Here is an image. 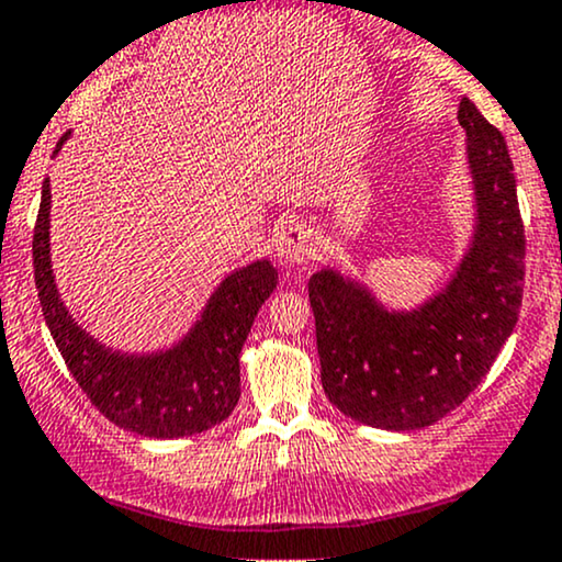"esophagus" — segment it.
<instances>
[{"instance_id":"1","label":"esophagus","mask_w":562,"mask_h":562,"mask_svg":"<svg viewBox=\"0 0 562 562\" xmlns=\"http://www.w3.org/2000/svg\"><path fill=\"white\" fill-rule=\"evenodd\" d=\"M317 248H314V237L303 224H290L277 237V256L285 263H306L314 259Z\"/></svg>"}]
</instances>
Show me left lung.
I'll return each mask as SVG.
<instances>
[{
    "mask_svg": "<svg viewBox=\"0 0 562 562\" xmlns=\"http://www.w3.org/2000/svg\"><path fill=\"white\" fill-rule=\"evenodd\" d=\"M475 227L447 288L417 308H385L370 288L322 269L308 280L322 389L351 420L417 430L479 389L513 335L524 299L526 235L507 142L462 97Z\"/></svg>",
    "mask_w": 562,
    "mask_h": 562,
    "instance_id": "left-lung-1",
    "label": "left lung"
}]
</instances>
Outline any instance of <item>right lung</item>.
<instances>
[{
  "mask_svg": "<svg viewBox=\"0 0 562 562\" xmlns=\"http://www.w3.org/2000/svg\"><path fill=\"white\" fill-rule=\"evenodd\" d=\"M70 137L66 132L57 150ZM55 150V156H57ZM49 179L42 184L34 227V280L44 322L70 375L108 420L147 438H182L227 420L240 398V351L261 303L277 288V269L261 259L222 280L179 344L156 353L102 346L70 317L49 259Z\"/></svg>",
  "mask_w": 562,
  "mask_h": 562,
  "instance_id": "obj_1",
  "label": "right lung"
}]
</instances>
